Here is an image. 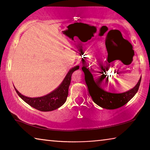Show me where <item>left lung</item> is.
<instances>
[{"label": "left lung", "mask_w": 150, "mask_h": 150, "mask_svg": "<svg viewBox=\"0 0 150 150\" xmlns=\"http://www.w3.org/2000/svg\"><path fill=\"white\" fill-rule=\"evenodd\" d=\"M81 69L85 74V81L92 100L96 105L104 109H115L124 106L135 95L140 86L141 77L137 85L128 91L119 94L112 93L105 91L100 87L101 83H104L106 79L105 75H102L103 80L102 79L101 75L96 79H94L93 75L86 67L83 66Z\"/></svg>", "instance_id": "left-lung-1"}]
</instances>
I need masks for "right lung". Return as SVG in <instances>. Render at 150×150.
Segmentation results:
<instances>
[{"label": "right lung", "mask_w": 150, "mask_h": 150, "mask_svg": "<svg viewBox=\"0 0 150 150\" xmlns=\"http://www.w3.org/2000/svg\"><path fill=\"white\" fill-rule=\"evenodd\" d=\"M79 66H76L71 69L60 85L56 90L45 96L37 98H30L22 95L16 88L15 90L19 96L33 108L41 111L55 110L60 107L66 102L69 94V87L71 81V75L74 71L79 69Z\"/></svg>", "instance_id": "add662e5"}]
</instances>
